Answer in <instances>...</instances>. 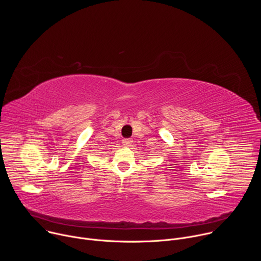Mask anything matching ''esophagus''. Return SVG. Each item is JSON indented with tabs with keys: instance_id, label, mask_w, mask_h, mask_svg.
I'll return each mask as SVG.
<instances>
[{
	"instance_id": "34e87169",
	"label": "esophagus",
	"mask_w": 261,
	"mask_h": 261,
	"mask_svg": "<svg viewBox=\"0 0 261 261\" xmlns=\"http://www.w3.org/2000/svg\"><path fill=\"white\" fill-rule=\"evenodd\" d=\"M132 139L131 138H125V139H123V145H125V146H129L131 143H132Z\"/></svg>"
}]
</instances>
